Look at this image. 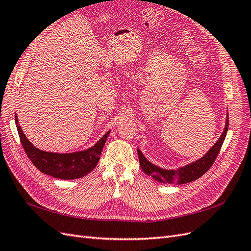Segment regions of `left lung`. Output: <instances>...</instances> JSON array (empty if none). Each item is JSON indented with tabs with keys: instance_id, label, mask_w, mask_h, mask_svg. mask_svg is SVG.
Returning a JSON list of instances; mask_svg holds the SVG:
<instances>
[{
	"instance_id": "8db88e82",
	"label": "left lung",
	"mask_w": 251,
	"mask_h": 251,
	"mask_svg": "<svg viewBox=\"0 0 251 251\" xmlns=\"http://www.w3.org/2000/svg\"><path fill=\"white\" fill-rule=\"evenodd\" d=\"M227 131H228V113H227L226 115L225 127L221 136H220V138L217 140V142L214 144V146L207 151V153H205V155L200 159H198V160H196L189 164H186L184 166H181V168H178L177 170H166V169L160 168V166H158L154 163H151V161L148 160L146 156L142 154V151L139 149H137L141 169L147 175H149V176H151L154 180L160 182V183H164V184L189 183V182L199 179L210 169V166L216 160L220 150H221V147L226 137Z\"/></svg>"
}]
</instances>
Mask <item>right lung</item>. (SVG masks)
I'll return each instance as SVG.
<instances>
[{"label": "right lung", "mask_w": 251, "mask_h": 251, "mask_svg": "<svg viewBox=\"0 0 251 251\" xmlns=\"http://www.w3.org/2000/svg\"><path fill=\"white\" fill-rule=\"evenodd\" d=\"M14 118H16V125L22 146L30 160L35 165V168L51 177L64 180L82 178L91 171H93L100 161L101 151L111 132L108 131L93 147L83 151L65 154L52 153V151H45L35 148L23 132L19 125L17 114Z\"/></svg>", "instance_id": "1"}]
</instances>
